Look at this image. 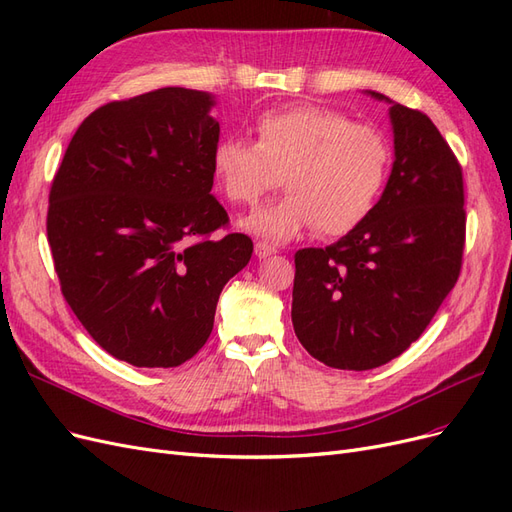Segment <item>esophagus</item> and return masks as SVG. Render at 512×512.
I'll list each match as a JSON object with an SVG mask.
<instances>
[{
  "label": "esophagus",
  "mask_w": 512,
  "mask_h": 512,
  "mask_svg": "<svg viewBox=\"0 0 512 512\" xmlns=\"http://www.w3.org/2000/svg\"><path fill=\"white\" fill-rule=\"evenodd\" d=\"M277 250L273 245H269V243H265V241H258L256 245H254V254L258 256V258H269V256H273Z\"/></svg>",
  "instance_id": "obj_1"
}]
</instances>
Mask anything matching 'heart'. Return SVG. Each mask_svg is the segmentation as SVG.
Segmentation results:
<instances>
[{
    "label": "heart",
    "instance_id": "obj_1",
    "mask_svg": "<svg viewBox=\"0 0 512 512\" xmlns=\"http://www.w3.org/2000/svg\"><path fill=\"white\" fill-rule=\"evenodd\" d=\"M254 145L228 136L215 145L211 173L228 203L252 207L282 173L286 194L241 226L286 241L316 226L324 237L359 228L389 179V138L369 123L318 104L269 108L254 121Z\"/></svg>",
    "mask_w": 512,
    "mask_h": 512
}]
</instances>
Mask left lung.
Listing matches in <instances>:
<instances>
[{
    "mask_svg": "<svg viewBox=\"0 0 512 512\" xmlns=\"http://www.w3.org/2000/svg\"><path fill=\"white\" fill-rule=\"evenodd\" d=\"M367 94L391 104V177L359 228L294 254L292 288V327L303 348L354 371L393 361L423 335L457 282L466 243L455 153L425 113Z\"/></svg>",
    "mask_w": 512,
    "mask_h": 512,
    "instance_id": "left-lung-1",
    "label": "left lung"
}]
</instances>
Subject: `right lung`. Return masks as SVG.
<instances>
[{
    "mask_svg": "<svg viewBox=\"0 0 512 512\" xmlns=\"http://www.w3.org/2000/svg\"><path fill=\"white\" fill-rule=\"evenodd\" d=\"M207 91L115 100L74 132L49 194L61 294L108 354L177 367L205 346L220 292L252 258L211 194L220 123Z\"/></svg>",
    "mask_w": 512,
    "mask_h": 512,
    "instance_id": "right-lung-1",
    "label": "right lung"
}]
</instances>
